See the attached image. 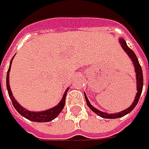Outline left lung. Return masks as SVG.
<instances>
[{
    "instance_id": "8db88e82",
    "label": "left lung",
    "mask_w": 149,
    "mask_h": 149,
    "mask_svg": "<svg viewBox=\"0 0 149 149\" xmlns=\"http://www.w3.org/2000/svg\"><path fill=\"white\" fill-rule=\"evenodd\" d=\"M119 42H120L121 45H122V48L125 50V52H126L127 54H129L130 59L132 60L134 65L135 72H136V78H137V90H138V93H137V95H136V97H135V100L134 101V103L132 104V105L130 106L129 108H128L127 109H125V110H123V111L119 112V113H110V114H109V113H104V112L100 111V110H98L97 109H95V107H93V106L90 104V103L89 102V100H88L87 97L85 96V94H84L85 100H86V103H87V105L89 107V109H91L92 111H94L95 113H97L98 115H100V117L104 118H118L123 117L125 114L130 113V112L134 109L135 106L137 105V104H138V102H139V98H140L141 94H142V90H143V70H142L140 64H139V60H138L136 54H134V52L127 45V44H126L125 40H124L123 39H119Z\"/></svg>"
}]
</instances>
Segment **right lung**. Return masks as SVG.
Segmentation results:
<instances>
[{
  "instance_id": "right-lung-1",
  "label": "right lung",
  "mask_w": 149,
  "mask_h": 149,
  "mask_svg": "<svg viewBox=\"0 0 149 149\" xmlns=\"http://www.w3.org/2000/svg\"><path fill=\"white\" fill-rule=\"evenodd\" d=\"M12 59L10 60V64L8 71H7V74H6V88H7L9 96H10V98L11 100V102H12V104L14 106V108L23 117L26 118L27 119L31 120L33 122L40 123V122H49V121L53 120L54 118H55L60 114V113L62 111V109L65 107L66 91L65 93V95H64V96H63V98H62V100L59 103V104L56 105L55 107H54V108H52V109H48V110H45V111L42 112H31L26 110L23 107H21L18 104V102H16V100H15L13 95H12V93L10 91V85H9V72H10V65H11V62H12Z\"/></svg>"
}]
</instances>
